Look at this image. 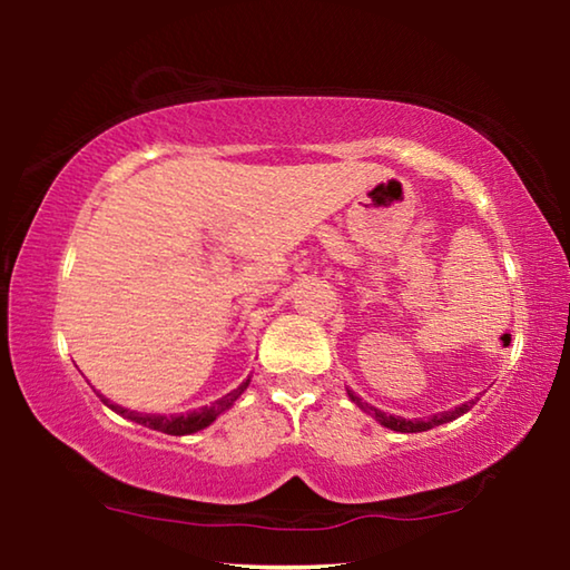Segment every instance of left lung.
Masks as SVG:
<instances>
[{
    "label": "left lung",
    "mask_w": 570,
    "mask_h": 570,
    "mask_svg": "<svg viewBox=\"0 0 570 570\" xmlns=\"http://www.w3.org/2000/svg\"><path fill=\"white\" fill-rule=\"evenodd\" d=\"M346 394H350V400L354 404H360L364 412H370L374 420H377L380 424H384V428L394 430V432H424V430H432V428H438V424L452 422L455 417H460V414H465L470 410V404H472V402L470 404H460V407H455V410L432 414V417H428V420H404V417H394V414H387V412H382L377 407H372V404L362 402L352 390H346Z\"/></svg>",
    "instance_id": "left-lung-1"
}]
</instances>
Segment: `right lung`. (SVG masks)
<instances>
[{
    "mask_svg": "<svg viewBox=\"0 0 570 570\" xmlns=\"http://www.w3.org/2000/svg\"><path fill=\"white\" fill-rule=\"evenodd\" d=\"M248 382L250 380L240 382L234 392L224 394V397L216 400L214 404H206V407L193 410V412H186V414H146V412L125 410V407H120V404H115L108 397H102V394H100V400H102V404H108L112 412H118L120 417H125V420L138 422V424H142V428L166 432V435L180 438V435H193V432L208 428V424L214 422L220 412H226L230 404H234L240 397V394H244V390L248 387Z\"/></svg>",
    "mask_w": 570,
    "mask_h": 570,
    "instance_id": "obj_1",
    "label": "right lung"
}]
</instances>
